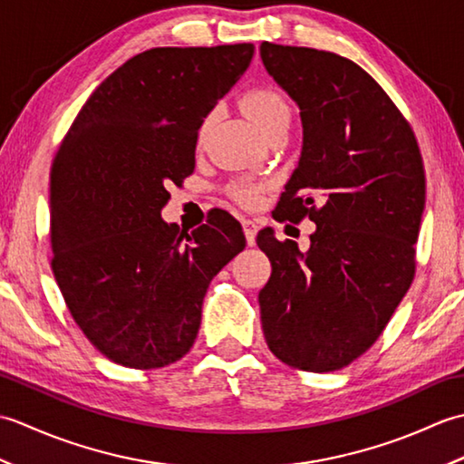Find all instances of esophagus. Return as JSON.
I'll return each mask as SVG.
<instances>
[{
	"label": "esophagus",
	"mask_w": 464,
	"mask_h": 464,
	"mask_svg": "<svg viewBox=\"0 0 464 464\" xmlns=\"http://www.w3.org/2000/svg\"><path fill=\"white\" fill-rule=\"evenodd\" d=\"M243 231H245V239H247V245H255V237H257V223L251 219H243Z\"/></svg>",
	"instance_id": "1"
}]
</instances>
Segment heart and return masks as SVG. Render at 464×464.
<instances>
[{
	"instance_id": "b5f03b06",
	"label": "heart",
	"mask_w": 464,
	"mask_h": 464,
	"mask_svg": "<svg viewBox=\"0 0 464 464\" xmlns=\"http://www.w3.org/2000/svg\"><path fill=\"white\" fill-rule=\"evenodd\" d=\"M241 107L245 115L255 123V127L265 135L269 133L275 125L279 123H287L289 121V105L283 100V95L277 93L275 90H269V87H255V90H249L247 93H243L241 97ZM207 125H209V117L203 121L199 137L207 131ZM265 189V185L259 181H251V179H241L237 183L231 185V197L237 203L251 207L261 199V193Z\"/></svg>"
}]
</instances>
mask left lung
I'll list each match as a JSON object with an SVG mask.
<instances>
[{"label":"left lung","instance_id":"8db88e82","mask_svg":"<svg viewBox=\"0 0 464 464\" xmlns=\"http://www.w3.org/2000/svg\"><path fill=\"white\" fill-rule=\"evenodd\" d=\"M261 59L303 123L279 217L317 225L307 253L269 227L257 235L273 267L259 291L263 334L289 367L339 371L379 339L415 277L425 167L409 121L351 59L269 42Z\"/></svg>","mask_w":464,"mask_h":464}]
</instances>
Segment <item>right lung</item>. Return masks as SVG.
I'll use <instances>...</instances> for the list:
<instances>
[{"label": "right lung", "mask_w": 464, "mask_h": 464, "mask_svg": "<svg viewBox=\"0 0 464 464\" xmlns=\"http://www.w3.org/2000/svg\"><path fill=\"white\" fill-rule=\"evenodd\" d=\"M253 44L153 47L117 67L85 102L49 181L52 269L93 347L160 369L193 347L211 279L245 249L221 209L181 231L161 219L169 187L195 169L203 120L239 82Z\"/></svg>", "instance_id": "1"}]
</instances>
